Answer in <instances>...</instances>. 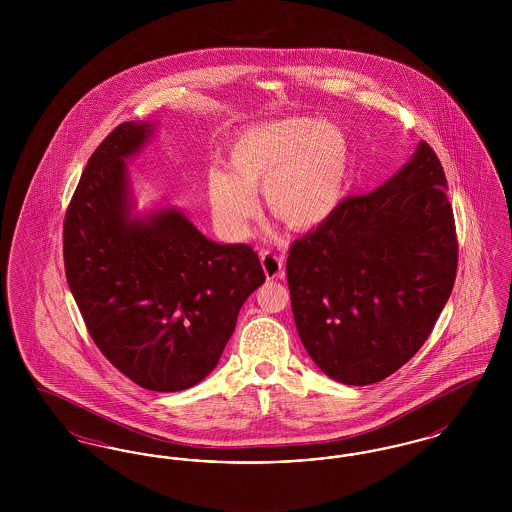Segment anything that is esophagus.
<instances>
[{
  "mask_svg": "<svg viewBox=\"0 0 512 512\" xmlns=\"http://www.w3.org/2000/svg\"><path fill=\"white\" fill-rule=\"evenodd\" d=\"M261 265L267 274L268 280L274 278H284V259L280 255H274L270 251L261 253Z\"/></svg>",
  "mask_w": 512,
  "mask_h": 512,
  "instance_id": "esophagus-1",
  "label": "esophagus"
}]
</instances>
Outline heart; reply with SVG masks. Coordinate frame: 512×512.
<instances>
[{"label":"heart","instance_id":"obj_1","mask_svg":"<svg viewBox=\"0 0 512 512\" xmlns=\"http://www.w3.org/2000/svg\"><path fill=\"white\" fill-rule=\"evenodd\" d=\"M224 165L226 171L207 174L209 207L224 236H249L259 215V190L274 219L290 230H307L340 201L349 144L330 122L282 119L247 130L226 151Z\"/></svg>","mask_w":512,"mask_h":512}]
</instances>
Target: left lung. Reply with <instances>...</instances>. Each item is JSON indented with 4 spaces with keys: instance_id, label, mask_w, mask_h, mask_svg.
Masks as SVG:
<instances>
[{
    "instance_id": "obj_1",
    "label": "left lung",
    "mask_w": 512,
    "mask_h": 512,
    "mask_svg": "<svg viewBox=\"0 0 512 512\" xmlns=\"http://www.w3.org/2000/svg\"><path fill=\"white\" fill-rule=\"evenodd\" d=\"M457 257L445 172L420 142L388 182L345 197L290 247L293 320L309 357L347 386L388 378L428 340Z\"/></svg>"
}]
</instances>
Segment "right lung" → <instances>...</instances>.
<instances>
[{
	"mask_svg": "<svg viewBox=\"0 0 512 512\" xmlns=\"http://www.w3.org/2000/svg\"><path fill=\"white\" fill-rule=\"evenodd\" d=\"M155 128L122 122L92 153L67 209L63 257L74 301L109 363L146 390L182 391L219 365L265 272L249 245L205 238L172 205L134 211L126 161Z\"/></svg>",
	"mask_w": 512,
	"mask_h": 512,
	"instance_id": "right-lung-1",
	"label": "right lung"
}]
</instances>
